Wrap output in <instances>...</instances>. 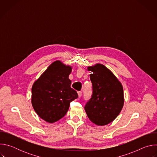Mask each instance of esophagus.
<instances>
[{
    "label": "esophagus",
    "mask_w": 157,
    "mask_h": 157,
    "mask_svg": "<svg viewBox=\"0 0 157 157\" xmlns=\"http://www.w3.org/2000/svg\"><path fill=\"white\" fill-rule=\"evenodd\" d=\"M78 97H79V98H81V96H82V92L79 91V92L78 93Z\"/></svg>",
    "instance_id": "1"
}]
</instances>
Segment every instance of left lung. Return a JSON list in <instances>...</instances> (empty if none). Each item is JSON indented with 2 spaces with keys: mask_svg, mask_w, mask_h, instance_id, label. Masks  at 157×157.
<instances>
[{
  "mask_svg": "<svg viewBox=\"0 0 157 157\" xmlns=\"http://www.w3.org/2000/svg\"><path fill=\"white\" fill-rule=\"evenodd\" d=\"M87 70L92 72L90 79L93 94L84 107L85 111L89 120L95 124L107 125L118 116L123 107V87L103 64L89 66Z\"/></svg>",
  "mask_w": 157,
  "mask_h": 157,
  "instance_id": "1",
  "label": "left lung"
}]
</instances>
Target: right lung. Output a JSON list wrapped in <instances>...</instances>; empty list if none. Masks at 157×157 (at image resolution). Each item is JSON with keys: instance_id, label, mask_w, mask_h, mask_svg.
<instances>
[{"instance_id": "obj_1", "label": "right lung", "mask_w": 157, "mask_h": 157, "mask_svg": "<svg viewBox=\"0 0 157 157\" xmlns=\"http://www.w3.org/2000/svg\"><path fill=\"white\" fill-rule=\"evenodd\" d=\"M71 70L70 66L56 61L32 86V106L38 116L46 122L53 123L63 117L70 102L78 98L68 78Z\"/></svg>"}]
</instances>
